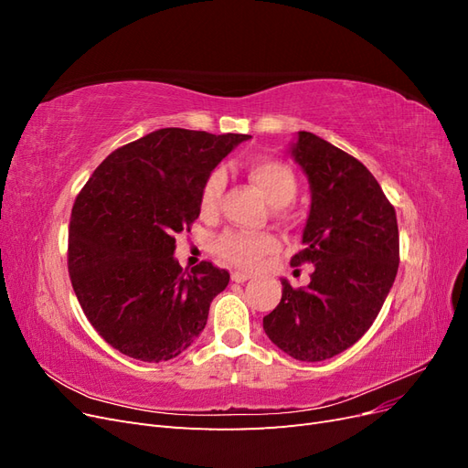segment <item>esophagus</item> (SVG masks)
<instances>
[{
	"mask_svg": "<svg viewBox=\"0 0 468 468\" xmlns=\"http://www.w3.org/2000/svg\"><path fill=\"white\" fill-rule=\"evenodd\" d=\"M251 275L250 273H244V271H234L232 273V281H236V282H244V281H248Z\"/></svg>",
	"mask_w": 468,
	"mask_h": 468,
	"instance_id": "1",
	"label": "esophagus"
}]
</instances>
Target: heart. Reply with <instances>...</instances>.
I'll use <instances>...</instances> for the list:
<instances>
[{"mask_svg": "<svg viewBox=\"0 0 468 468\" xmlns=\"http://www.w3.org/2000/svg\"><path fill=\"white\" fill-rule=\"evenodd\" d=\"M246 172L273 207H285L292 203L296 193H299V181H296L294 172L285 162L253 158L246 164ZM224 186L226 176L222 169H212L201 187L199 207L203 215H212L218 208ZM275 248L277 242L273 236L242 230H226L215 242V251L222 260L244 269L258 265L260 258Z\"/></svg>", "mask_w": 468, "mask_h": 468, "instance_id": "heart-1", "label": "heart"}]
</instances>
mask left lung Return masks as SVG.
<instances>
[{
	"mask_svg": "<svg viewBox=\"0 0 468 468\" xmlns=\"http://www.w3.org/2000/svg\"><path fill=\"white\" fill-rule=\"evenodd\" d=\"M291 155L310 183L303 250L291 263H314L308 287L282 294L263 318L267 337L299 361H324L371 328L399 271V224L378 181L359 160L301 131Z\"/></svg>",
	"mask_w": 468,
	"mask_h": 468,
	"instance_id": "left-lung-1",
	"label": "left lung"
}]
</instances>
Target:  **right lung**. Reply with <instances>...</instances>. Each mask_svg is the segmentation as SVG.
<instances>
[{"instance_id":"1","label":"right lung","mask_w":468,"mask_h":468,"mask_svg":"<svg viewBox=\"0 0 468 468\" xmlns=\"http://www.w3.org/2000/svg\"><path fill=\"white\" fill-rule=\"evenodd\" d=\"M248 138L154 131L109 154L76 197L68 271L83 314L111 347L160 363L203 332L230 273L210 261L183 271L176 236L199 218L207 176Z\"/></svg>"}]
</instances>
